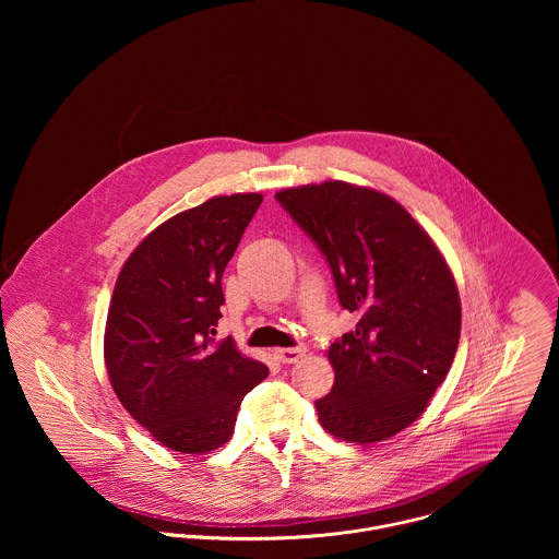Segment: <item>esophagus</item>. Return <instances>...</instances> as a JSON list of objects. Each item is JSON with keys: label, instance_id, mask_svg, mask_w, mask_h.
I'll use <instances>...</instances> for the list:
<instances>
[{"label": "esophagus", "instance_id": "obj_1", "mask_svg": "<svg viewBox=\"0 0 559 559\" xmlns=\"http://www.w3.org/2000/svg\"><path fill=\"white\" fill-rule=\"evenodd\" d=\"M306 353V346H293V348H275L273 357L282 364H297Z\"/></svg>", "mask_w": 559, "mask_h": 559}]
</instances>
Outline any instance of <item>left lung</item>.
Masks as SVG:
<instances>
[{"label":"left lung","instance_id":"1","mask_svg":"<svg viewBox=\"0 0 559 559\" xmlns=\"http://www.w3.org/2000/svg\"><path fill=\"white\" fill-rule=\"evenodd\" d=\"M326 258L340 306L359 317L329 348L335 383L320 426L374 443L411 426L445 381L461 337L454 275L399 202L342 180L275 193Z\"/></svg>","mask_w":559,"mask_h":559}]
</instances>
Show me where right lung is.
Instances as JSON below:
<instances>
[{
  "instance_id": "add662e5",
  "label": "right lung",
  "mask_w": 559,
  "mask_h": 559,
  "mask_svg": "<svg viewBox=\"0 0 559 559\" xmlns=\"http://www.w3.org/2000/svg\"><path fill=\"white\" fill-rule=\"evenodd\" d=\"M262 202L217 195L163 222L127 258L105 324V366L122 406L160 445L206 454L230 441L242 399L269 368L215 342L222 275Z\"/></svg>"
}]
</instances>
